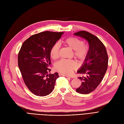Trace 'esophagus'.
<instances>
[{
	"label": "esophagus",
	"instance_id": "1",
	"mask_svg": "<svg viewBox=\"0 0 124 124\" xmlns=\"http://www.w3.org/2000/svg\"><path fill=\"white\" fill-rule=\"evenodd\" d=\"M59 75L60 76H64V77H68V78H71V77H69V76H67V75H63V74H59Z\"/></svg>",
	"mask_w": 124,
	"mask_h": 124
}]
</instances>
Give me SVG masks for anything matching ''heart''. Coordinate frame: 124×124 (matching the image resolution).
<instances>
[{
  "label": "heart",
  "instance_id": "obj_1",
  "mask_svg": "<svg viewBox=\"0 0 124 124\" xmlns=\"http://www.w3.org/2000/svg\"><path fill=\"white\" fill-rule=\"evenodd\" d=\"M62 43L74 50V56L80 60H83L87 57L89 52V46L87 44L83 43L82 41L76 37H69L64 39ZM59 46L58 43L54 45L50 50V56L54 59L59 57ZM77 66L76 61L73 60L62 59L57 62L54 65L57 71L65 75H70Z\"/></svg>",
  "mask_w": 124,
  "mask_h": 124
}]
</instances>
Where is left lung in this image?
Instances as JSON below:
<instances>
[{"mask_svg":"<svg viewBox=\"0 0 124 124\" xmlns=\"http://www.w3.org/2000/svg\"><path fill=\"white\" fill-rule=\"evenodd\" d=\"M74 35L86 39L89 46L85 61L77 71L78 74H86V76L78 78L82 84L76 89L78 93L88 94L94 90L102 81L107 70L108 54L106 47L97 37L84 31Z\"/></svg>","mask_w":124,"mask_h":124,"instance_id":"left-lung-1","label":"left lung"}]
</instances>
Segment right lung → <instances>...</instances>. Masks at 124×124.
Returning <instances> with one entry per match:
<instances>
[{
  "label": "right lung",
  "mask_w": 124,
  "mask_h": 124,
  "mask_svg": "<svg viewBox=\"0 0 124 124\" xmlns=\"http://www.w3.org/2000/svg\"><path fill=\"white\" fill-rule=\"evenodd\" d=\"M63 32L45 31L32 35L23 43L18 64L27 87L33 94L44 97L51 93L59 77L57 72L48 74L51 64L50 50Z\"/></svg>",
  "instance_id": "obj_1"
}]
</instances>
